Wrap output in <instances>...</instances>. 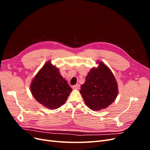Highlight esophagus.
Wrapping results in <instances>:
<instances>
[{"instance_id":"1","label":"esophagus","mask_w":150,"mask_h":150,"mask_svg":"<svg viewBox=\"0 0 150 150\" xmlns=\"http://www.w3.org/2000/svg\"><path fill=\"white\" fill-rule=\"evenodd\" d=\"M79 87H80L79 84H76V85H74V86H72V88L74 89H78L79 88Z\"/></svg>"}]
</instances>
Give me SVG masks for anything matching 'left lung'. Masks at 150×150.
<instances>
[{
  "label": "left lung",
  "instance_id": "8db88e82",
  "mask_svg": "<svg viewBox=\"0 0 150 150\" xmlns=\"http://www.w3.org/2000/svg\"><path fill=\"white\" fill-rule=\"evenodd\" d=\"M93 68L81 86L80 93L91 110L99 111L114 102L117 95V85L111 70L101 62Z\"/></svg>",
  "mask_w": 150,
  "mask_h": 150
}]
</instances>
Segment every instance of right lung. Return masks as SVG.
Masks as SVG:
<instances>
[{
    "label": "right lung",
    "instance_id": "obj_1",
    "mask_svg": "<svg viewBox=\"0 0 150 150\" xmlns=\"http://www.w3.org/2000/svg\"><path fill=\"white\" fill-rule=\"evenodd\" d=\"M30 90L36 100L51 110L59 108L72 91L59 70L50 61L36 74L30 84Z\"/></svg>",
    "mask_w": 150,
    "mask_h": 150
}]
</instances>
